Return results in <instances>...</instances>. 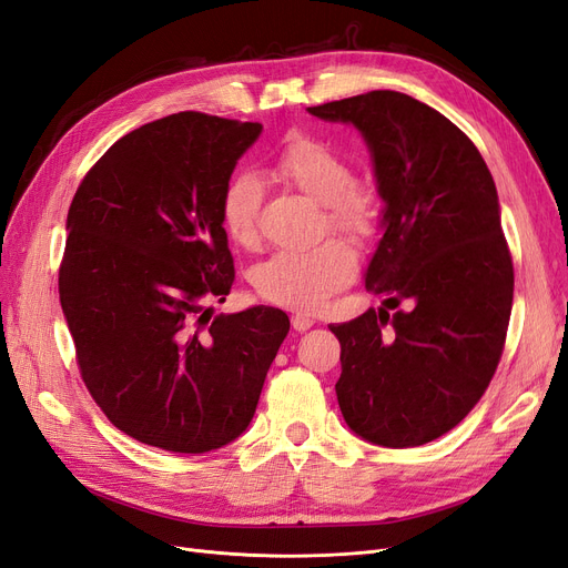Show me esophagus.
Here are the masks:
<instances>
[{"mask_svg":"<svg viewBox=\"0 0 568 568\" xmlns=\"http://www.w3.org/2000/svg\"><path fill=\"white\" fill-rule=\"evenodd\" d=\"M313 325H316V318L308 316V313H295V316H292V327H295L297 332H306Z\"/></svg>","mask_w":568,"mask_h":568,"instance_id":"obj_1","label":"esophagus"}]
</instances>
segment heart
I'll return each mask as SVG.
<instances>
[{
	"mask_svg": "<svg viewBox=\"0 0 568 568\" xmlns=\"http://www.w3.org/2000/svg\"><path fill=\"white\" fill-rule=\"evenodd\" d=\"M271 171L323 203L327 224L342 234L363 239L379 217L376 196L369 189L353 184L348 161L316 138L292 135L273 156ZM260 205L262 186L255 178H231L220 199L224 234L239 245L255 243ZM353 273V252L342 241H323L308 250L273 252L252 271V285L268 304L290 311H316L351 283Z\"/></svg>",
	"mask_w": 568,
	"mask_h": 568,
	"instance_id": "1",
	"label": "heart"
}]
</instances>
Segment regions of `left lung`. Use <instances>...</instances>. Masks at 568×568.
<instances>
[{"label":"left lung","instance_id":"obj_1","mask_svg":"<svg viewBox=\"0 0 568 568\" xmlns=\"http://www.w3.org/2000/svg\"><path fill=\"white\" fill-rule=\"evenodd\" d=\"M308 114L361 131L384 201L365 271L384 306L329 325L344 422L372 445H426L477 405L506 344L515 273L494 178L470 138L412 95L369 91Z\"/></svg>","mask_w":568,"mask_h":568}]
</instances>
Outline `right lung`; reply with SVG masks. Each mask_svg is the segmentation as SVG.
Wrapping results in <instances>:
<instances>
[{
  "instance_id": "add662e5",
  "label": "right lung",
  "mask_w": 568,
  "mask_h": 568,
  "mask_svg": "<svg viewBox=\"0 0 568 568\" xmlns=\"http://www.w3.org/2000/svg\"><path fill=\"white\" fill-rule=\"evenodd\" d=\"M262 123L180 112L116 140L81 180L58 273L81 379L110 422L175 454L250 426L287 337L281 308L215 316L234 285L220 199Z\"/></svg>"
}]
</instances>
